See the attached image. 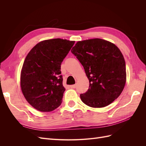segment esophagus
<instances>
[{
    "mask_svg": "<svg viewBox=\"0 0 146 146\" xmlns=\"http://www.w3.org/2000/svg\"><path fill=\"white\" fill-rule=\"evenodd\" d=\"M70 87L72 88H76V85H70Z\"/></svg>",
    "mask_w": 146,
    "mask_h": 146,
    "instance_id": "obj_1",
    "label": "esophagus"
}]
</instances>
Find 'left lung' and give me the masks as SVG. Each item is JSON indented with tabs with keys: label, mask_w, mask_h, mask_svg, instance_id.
Segmentation results:
<instances>
[{
	"label": "left lung",
	"mask_w": 146,
	"mask_h": 146,
	"mask_svg": "<svg viewBox=\"0 0 146 146\" xmlns=\"http://www.w3.org/2000/svg\"><path fill=\"white\" fill-rule=\"evenodd\" d=\"M71 52L83 66L89 89L80 94L83 102L93 108L106 107L122 92L126 82L124 58L114 44L95 38L78 41Z\"/></svg>",
	"instance_id": "obj_1"
}]
</instances>
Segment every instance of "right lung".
Returning a JSON list of instances; mask_svg holds the SVG:
<instances>
[{
  "label": "right lung",
  "instance_id": "1",
  "mask_svg": "<svg viewBox=\"0 0 146 146\" xmlns=\"http://www.w3.org/2000/svg\"><path fill=\"white\" fill-rule=\"evenodd\" d=\"M75 41L60 38L39 42L24 60L21 74V87L25 99L39 111L48 112L62 102L61 64Z\"/></svg>",
  "mask_w": 146,
  "mask_h": 146
}]
</instances>
